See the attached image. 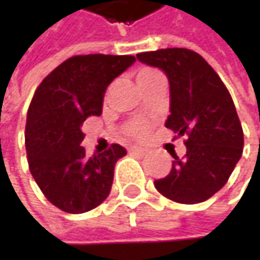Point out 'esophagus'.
Instances as JSON below:
<instances>
[{
	"mask_svg": "<svg viewBox=\"0 0 260 260\" xmlns=\"http://www.w3.org/2000/svg\"><path fill=\"white\" fill-rule=\"evenodd\" d=\"M129 150L132 152V153H138V155H146V153H147V149H144V147H138V146L131 147Z\"/></svg>",
	"mask_w": 260,
	"mask_h": 260,
	"instance_id": "obj_1",
	"label": "esophagus"
}]
</instances>
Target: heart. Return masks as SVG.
I'll return each instance as SVG.
<instances>
[{
	"instance_id": "heart-1",
	"label": "heart",
	"mask_w": 260,
	"mask_h": 260,
	"mask_svg": "<svg viewBox=\"0 0 260 260\" xmlns=\"http://www.w3.org/2000/svg\"><path fill=\"white\" fill-rule=\"evenodd\" d=\"M150 74H155V71L144 69V71H141V72L138 74V77H143V75H150ZM143 132H144V128H143L141 125H137V126H134V129H132V134H134V135H141Z\"/></svg>"
}]
</instances>
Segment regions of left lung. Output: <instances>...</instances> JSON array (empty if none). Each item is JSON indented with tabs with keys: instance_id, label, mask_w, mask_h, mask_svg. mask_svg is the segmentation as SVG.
<instances>
[{
	"instance_id": "left-lung-1",
	"label": "left lung",
	"mask_w": 260,
	"mask_h": 260,
	"mask_svg": "<svg viewBox=\"0 0 260 260\" xmlns=\"http://www.w3.org/2000/svg\"><path fill=\"white\" fill-rule=\"evenodd\" d=\"M137 60L166 74L170 85L166 126L186 137V155L175 156L172 172L155 181V188L178 203L205 202L224 186L242 155L244 134L231 93L194 51L167 48L137 54Z\"/></svg>"
}]
</instances>
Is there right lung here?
Instances as JSON below:
<instances>
[{"instance_id":"1","label":"right lung","mask_w":260,"mask_h":260,"mask_svg":"<svg viewBox=\"0 0 260 260\" xmlns=\"http://www.w3.org/2000/svg\"><path fill=\"white\" fill-rule=\"evenodd\" d=\"M135 63L132 55H77L37 87L28 108L25 147L29 172L46 199L69 214L99 206L110 194L114 166L126 149L113 144L88 158L82 123L101 116L108 85Z\"/></svg>"}]
</instances>
